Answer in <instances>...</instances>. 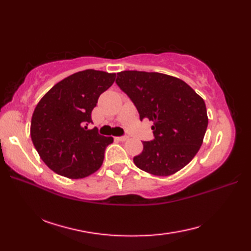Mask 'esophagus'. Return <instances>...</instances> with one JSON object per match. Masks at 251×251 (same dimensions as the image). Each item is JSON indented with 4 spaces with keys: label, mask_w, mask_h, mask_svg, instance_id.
I'll use <instances>...</instances> for the list:
<instances>
[{
    "label": "esophagus",
    "mask_w": 251,
    "mask_h": 251,
    "mask_svg": "<svg viewBox=\"0 0 251 251\" xmlns=\"http://www.w3.org/2000/svg\"><path fill=\"white\" fill-rule=\"evenodd\" d=\"M116 139L120 140V141H126L127 139H128V137H127V136H122V137H117Z\"/></svg>",
    "instance_id": "34e87169"
}]
</instances>
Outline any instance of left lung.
I'll return each mask as SVG.
<instances>
[{
	"label": "left lung",
	"instance_id": "1",
	"mask_svg": "<svg viewBox=\"0 0 251 251\" xmlns=\"http://www.w3.org/2000/svg\"><path fill=\"white\" fill-rule=\"evenodd\" d=\"M116 84L135 103L140 120L153 122L154 140L143 141L138 168L170 176L199 152L208 125L205 101L182 79L158 72L122 71Z\"/></svg>",
	"mask_w": 251,
	"mask_h": 251
}]
</instances>
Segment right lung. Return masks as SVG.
I'll use <instances>...</instances> for the list:
<instances>
[{
	"label": "right lung",
	"instance_id": "obj_1",
	"mask_svg": "<svg viewBox=\"0 0 251 251\" xmlns=\"http://www.w3.org/2000/svg\"><path fill=\"white\" fill-rule=\"evenodd\" d=\"M115 73L93 69L63 78L36 104L31 120L32 142L49 168L69 179H82L101 167L112 137L88 129L99 96L111 87Z\"/></svg>",
	"mask_w": 251,
	"mask_h": 251
}]
</instances>
